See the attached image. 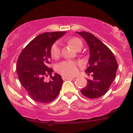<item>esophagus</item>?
<instances>
[{
  "label": "esophagus",
  "mask_w": 133,
  "mask_h": 133,
  "mask_svg": "<svg viewBox=\"0 0 133 133\" xmlns=\"http://www.w3.org/2000/svg\"><path fill=\"white\" fill-rule=\"evenodd\" d=\"M63 80H66V79H73V78L70 77V76H62Z\"/></svg>",
  "instance_id": "obj_1"
}]
</instances>
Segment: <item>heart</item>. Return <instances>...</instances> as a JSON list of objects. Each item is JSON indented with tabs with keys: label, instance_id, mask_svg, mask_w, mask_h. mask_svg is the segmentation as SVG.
I'll list each match as a JSON object with an SVG mask.
<instances>
[{
	"label": "heart",
	"instance_id": "heart-1",
	"mask_svg": "<svg viewBox=\"0 0 133 133\" xmlns=\"http://www.w3.org/2000/svg\"><path fill=\"white\" fill-rule=\"evenodd\" d=\"M68 43L76 50L82 48V42L76 37L69 39ZM50 53L53 58H58L60 55V46L58 42H55L52 45ZM57 69L60 74L64 76H75L78 72V64L71 60H65L58 64Z\"/></svg>",
	"mask_w": 133,
	"mask_h": 133
}]
</instances>
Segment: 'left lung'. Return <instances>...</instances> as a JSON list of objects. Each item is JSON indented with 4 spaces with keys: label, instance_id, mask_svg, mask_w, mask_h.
Wrapping results in <instances>:
<instances>
[{
    "label": "left lung",
    "instance_id": "1",
    "mask_svg": "<svg viewBox=\"0 0 133 133\" xmlns=\"http://www.w3.org/2000/svg\"><path fill=\"white\" fill-rule=\"evenodd\" d=\"M76 33L88 44L89 66L85 72L93 77L92 80L88 79V84L81 92L89 98H98L108 91L114 81L118 69L117 62L109 48L91 33L85 31Z\"/></svg>",
    "mask_w": 133,
    "mask_h": 133
}]
</instances>
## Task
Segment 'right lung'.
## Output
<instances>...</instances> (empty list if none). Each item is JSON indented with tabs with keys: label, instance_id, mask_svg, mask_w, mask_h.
Returning a JSON list of instances; mask_svg holds the SVG:
<instances>
[{
	"label": "right lung",
	"instance_id": "right-lung-1",
	"mask_svg": "<svg viewBox=\"0 0 133 133\" xmlns=\"http://www.w3.org/2000/svg\"><path fill=\"white\" fill-rule=\"evenodd\" d=\"M66 31L44 33L32 40L18 57L17 73L20 82L34 101L42 104L51 102L57 98L61 89L63 80L60 75L55 73L49 67L51 48L57 39ZM48 75L49 82L44 80Z\"/></svg>",
	"mask_w": 133,
	"mask_h": 133
}]
</instances>
